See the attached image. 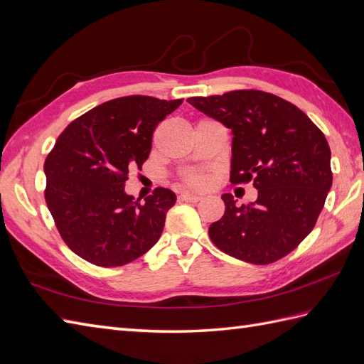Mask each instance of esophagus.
Returning a JSON list of instances; mask_svg holds the SVG:
<instances>
[{"instance_id": "esophagus-1", "label": "esophagus", "mask_w": 364, "mask_h": 364, "mask_svg": "<svg viewBox=\"0 0 364 364\" xmlns=\"http://www.w3.org/2000/svg\"><path fill=\"white\" fill-rule=\"evenodd\" d=\"M178 200L189 201V203H197V201L201 200V197H200V195H195V193H181Z\"/></svg>"}]
</instances>
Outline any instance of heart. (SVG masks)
Here are the masks:
<instances>
[{
    "mask_svg": "<svg viewBox=\"0 0 364 364\" xmlns=\"http://www.w3.org/2000/svg\"><path fill=\"white\" fill-rule=\"evenodd\" d=\"M186 183H188L191 188L195 189H203L206 188L208 183H209V176L208 175H203V173H197V175H191L186 178Z\"/></svg>",
    "mask_w": 364,
    "mask_h": 364,
    "instance_id": "heart-1",
    "label": "heart"
}]
</instances>
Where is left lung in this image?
<instances>
[{
	"instance_id": "left-lung-1",
	"label": "left lung",
	"mask_w": 364,
	"mask_h": 364,
	"mask_svg": "<svg viewBox=\"0 0 364 364\" xmlns=\"http://www.w3.org/2000/svg\"><path fill=\"white\" fill-rule=\"evenodd\" d=\"M189 105L232 130L230 183H254L258 198L237 206L223 193L225 215L209 237L241 262L269 264L311 234L332 186L331 149L303 110L262 90L192 97Z\"/></svg>"
}]
</instances>
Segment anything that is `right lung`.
<instances>
[{
    "instance_id": "obj_1",
    "label": "right lung",
    "mask_w": 364,
    "mask_h": 364,
    "mask_svg": "<svg viewBox=\"0 0 364 364\" xmlns=\"http://www.w3.org/2000/svg\"><path fill=\"white\" fill-rule=\"evenodd\" d=\"M181 102L143 95L102 102L72 121L46 158V203L64 243L86 262L123 266L160 240L175 193L156 188L141 203L124 183L147 160L158 123Z\"/></svg>"
}]
</instances>
